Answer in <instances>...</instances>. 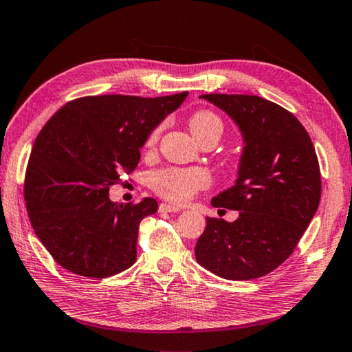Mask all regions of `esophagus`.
<instances>
[{"label":"esophagus","mask_w":352,"mask_h":352,"mask_svg":"<svg viewBox=\"0 0 352 352\" xmlns=\"http://www.w3.org/2000/svg\"><path fill=\"white\" fill-rule=\"evenodd\" d=\"M178 211H182L180 206L168 205V204H162V205H160V212H178Z\"/></svg>","instance_id":"34e87169"}]
</instances>
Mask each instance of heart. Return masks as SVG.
<instances>
[{"mask_svg":"<svg viewBox=\"0 0 352 352\" xmlns=\"http://www.w3.org/2000/svg\"><path fill=\"white\" fill-rule=\"evenodd\" d=\"M189 129L199 142L205 140L219 141L225 132V124L217 113L200 109L189 118ZM162 127L153 129L146 140V148L152 151L157 146ZM211 183L210 172L204 168H168L160 170L152 178L153 189L164 199L175 204L188 201L197 190Z\"/></svg>","mask_w":352,"mask_h":352,"instance_id":"1","label":"heart"}]
</instances>
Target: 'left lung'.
Masks as SVG:
<instances>
[{
    "label": "left lung",
    "instance_id": "obj_1",
    "mask_svg": "<svg viewBox=\"0 0 352 352\" xmlns=\"http://www.w3.org/2000/svg\"><path fill=\"white\" fill-rule=\"evenodd\" d=\"M200 98L234 119L245 147L236 184L212 199V206L239 211V217L234 222L206 217L195 258L231 281L261 278L294 253L317 212V153L302 124L281 105L252 94Z\"/></svg>",
    "mask_w": 352,
    "mask_h": 352
}]
</instances>
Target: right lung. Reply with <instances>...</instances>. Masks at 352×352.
I'll return each instance as SVG.
<instances>
[{"mask_svg": "<svg viewBox=\"0 0 352 352\" xmlns=\"http://www.w3.org/2000/svg\"><path fill=\"white\" fill-rule=\"evenodd\" d=\"M188 91L162 98L102 94L65 104L35 138L25 177L29 220L65 270L109 278L136 261L141 220L158 204H113L109 189L140 162V148Z\"/></svg>", "mask_w": 352, "mask_h": 352, "instance_id": "right-lung-1", "label": "right lung"}]
</instances>
